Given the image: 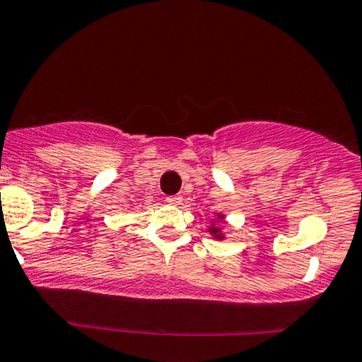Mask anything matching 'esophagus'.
I'll return each instance as SVG.
<instances>
[{"label": "esophagus", "mask_w": 362, "mask_h": 362, "mask_svg": "<svg viewBox=\"0 0 362 362\" xmlns=\"http://www.w3.org/2000/svg\"><path fill=\"white\" fill-rule=\"evenodd\" d=\"M166 203L171 204V206H178L182 203V198L180 196H170V198H166Z\"/></svg>", "instance_id": "1"}]
</instances>
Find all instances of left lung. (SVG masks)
Returning <instances> with one entry per match:
<instances>
[{"instance_id":"left-lung-1","label":"left lung","mask_w":362,"mask_h":362,"mask_svg":"<svg viewBox=\"0 0 362 362\" xmlns=\"http://www.w3.org/2000/svg\"><path fill=\"white\" fill-rule=\"evenodd\" d=\"M226 221V215L221 211H211V221L210 226L206 228L208 235L215 240V242H224L226 233L222 231V222Z\"/></svg>"}]
</instances>
